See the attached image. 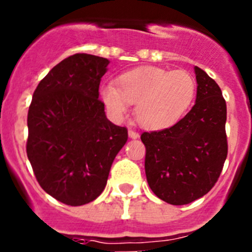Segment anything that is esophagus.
I'll list each match as a JSON object with an SVG mask.
<instances>
[{"label":"esophagus","mask_w":252,"mask_h":252,"mask_svg":"<svg viewBox=\"0 0 252 252\" xmlns=\"http://www.w3.org/2000/svg\"><path fill=\"white\" fill-rule=\"evenodd\" d=\"M128 136L131 137V139H139V132H136V131L135 130H132V128H130V130H128Z\"/></svg>","instance_id":"34e87169"}]
</instances>
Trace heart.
I'll return each mask as SVG.
<instances>
[{
    "mask_svg": "<svg viewBox=\"0 0 252 252\" xmlns=\"http://www.w3.org/2000/svg\"><path fill=\"white\" fill-rule=\"evenodd\" d=\"M195 92L194 77L187 70L140 66L120 75L117 87H102L101 98L116 119L127 113L128 103H136L135 116L142 127L162 130L187 115Z\"/></svg>",
    "mask_w": 252,
    "mask_h": 252,
    "instance_id": "obj_1",
    "label": "heart"
}]
</instances>
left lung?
Instances as JSON below:
<instances>
[{"instance_id": "obj_1", "label": "left lung", "mask_w": 252, "mask_h": 252, "mask_svg": "<svg viewBox=\"0 0 252 252\" xmlns=\"http://www.w3.org/2000/svg\"><path fill=\"white\" fill-rule=\"evenodd\" d=\"M194 72L198 86L192 110L171 127L141 135L149 187L174 206L190 203L213 188L228 150L221 88L201 68Z\"/></svg>"}]
</instances>
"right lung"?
<instances>
[{
  "instance_id": "obj_1",
  "label": "right lung",
  "mask_w": 252,
  "mask_h": 252,
  "mask_svg": "<svg viewBox=\"0 0 252 252\" xmlns=\"http://www.w3.org/2000/svg\"><path fill=\"white\" fill-rule=\"evenodd\" d=\"M108 59L74 54L40 81L29 107L26 153L40 187L68 206L103 192L127 128L107 120L98 98Z\"/></svg>"
}]
</instances>
